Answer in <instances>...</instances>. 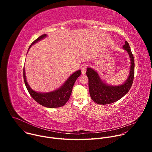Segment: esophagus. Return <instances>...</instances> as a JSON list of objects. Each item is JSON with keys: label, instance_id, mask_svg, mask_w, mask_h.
<instances>
[{"label": "esophagus", "instance_id": "esophagus-1", "mask_svg": "<svg viewBox=\"0 0 152 152\" xmlns=\"http://www.w3.org/2000/svg\"><path fill=\"white\" fill-rule=\"evenodd\" d=\"M86 67L85 66H83L81 68V72H82V75H85L86 73Z\"/></svg>", "mask_w": 152, "mask_h": 152}]
</instances>
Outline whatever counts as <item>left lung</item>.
<instances>
[{"instance_id": "8db88e82", "label": "left lung", "mask_w": 152, "mask_h": 152, "mask_svg": "<svg viewBox=\"0 0 152 152\" xmlns=\"http://www.w3.org/2000/svg\"><path fill=\"white\" fill-rule=\"evenodd\" d=\"M123 48L126 50L131 59V70L127 81L118 86H109L103 83L97 73L91 68L86 69V76L88 77L89 91L92 100L100 104H110L118 100L126 95L131 89L134 77L135 62L134 55L127 41Z\"/></svg>"}]
</instances>
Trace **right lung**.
Wrapping results in <instances>:
<instances>
[{
  "label": "right lung",
  "instance_id": "add662e5",
  "mask_svg": "<svg viewBox=\"0 0 152 152\" xmlns=\"http://www.w3.org/2000/svg\"><path fill=\"white\" fill-rule=\"evenodd\" d=\"M46 37V34H43L39 37L37 39L32 42L29 49L31 47L34 43L38 42L40 39ZM80 70H78L72 74L67 80L64 83V84L61 88L56 91L48 93H37L32 90L26 81L25 67L23 68V78L26 88L31 96V97L39 104L47 107L54 108L58 107L64 106L67 101L69 100L70 95L72 94L73 85L77 78L80 75Z\"/></svg>",
  "mask_w": 152,
  "mask_h": 152
}]
</instances>
